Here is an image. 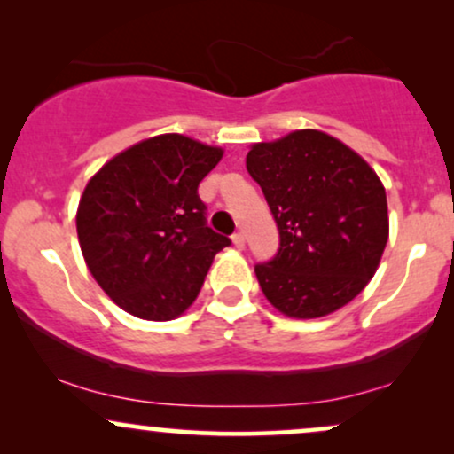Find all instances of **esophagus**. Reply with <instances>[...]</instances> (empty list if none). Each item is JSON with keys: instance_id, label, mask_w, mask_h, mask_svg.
<instances>
[{"instance_id": "34e87169", "label": "esophagus", "mask_w": 454, "mask_h": 454, "mask_svg": "<svg viewBox=\"0 0 454 454\" xmlns=\"http://www.w3.org/2000/svg\"><path fill=\"white\" fill-rule=\"evenodd\" d=\"M232 243H234V247H237V249H243V247H245V237H243V232H234V234H232Z\"/></svg>"}]
</instances>
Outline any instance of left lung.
I'll return each mask as SVG.
<instances>
[{
  "instance_id": "8db88e82",
  "label": "left lung",
  "mask_w": 454,
  "mask_h": 454,
  "mask_svg": "<svg viewBox=\"0 0 454 454\" xmlns=\"http://www.w3.org/2000/svg\"><path fill=\"white\" fill-rule=\"evenodd\" d=\"M245 166L279 231L278 254L254 267L269 303L301 320L350 303L388 241L387 192L372 166L317 129L254 145Z\"/></svg>"
}]
</instances>
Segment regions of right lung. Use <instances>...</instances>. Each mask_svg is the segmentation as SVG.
Segmentation results:
<instances>
[{
  "label": "right lung",
  "mask_w": 454,
  "mask_h": 454,
  "mask_svg": "<svg viewBox=\"0 0 454 454\" xmlns=\"http://www.w3.org/2000/svg\"><path fill=\"white\" fill-rule=\"evenodd\" d=\"M222 149L161 134L114 155L78 202L76 232L87 267L128 314L173 320L196 301L207 270L231 239L207 226L198 185Z\"/></svg>",
  "instance_id": "1"
}]
</instances>
